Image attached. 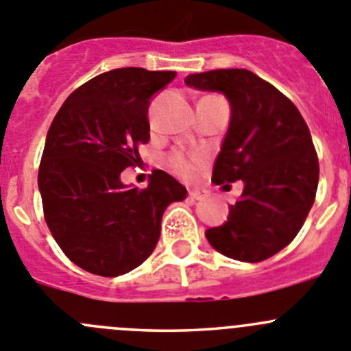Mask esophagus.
<instances>
[{"instance_id":"esophagus-1","label":"esophagus","mask_w":351,"mask_h":351,"mask_svg":"<svg viewBox=\"0 0 351 351\" xmlns=\"http://www.w3.org/2000/svg\"><path fill=\"white\" fill-rule=\"evenodd\" d=\"M203 196H205V193L199 191V189H193V191H189V199H191V202H198V199H202Z\"/></svg>"}]
</instances>
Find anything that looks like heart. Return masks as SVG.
Returning a JSON list of instances; mask_svg holds the SVG:
<instances>
[{
    "label": "heart",
    "instance_id": "1",
    "mask_svg": "<svg viewBox=\"0 0 351 351\" xmlns=\"http://www.w3.org/2000/svg\"><path fill=\"white\" fill-rule=\"evenodd\" d=\"M202 163H203V158L186 156L182 155V153H172V155L167 158V167H169L172 172L179 173V176H184V178L193 176Z\"/></svg>",
    "mask_w": 351,
    "mask_h": 351
}]
</instances>
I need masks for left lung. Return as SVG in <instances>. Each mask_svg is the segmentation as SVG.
I'll list each match as a JSON object with an SVG mask.
<instances>
[{
  "label": "left lung",
  "mask_w": 351,
  "mask_h": 351,
  "mask_svg": "<svg viewBox=\"0 0 351 351\" xmlns=\"http://www.w3.org/2000/svg\"><path fill=\"white\" fill-rule=\"evenodd\" d=\"M184 82L229 99L231 122L212 181L245 182L228 222L208 229L206 239L239 262L270 258L295 239L315 202L319 158L308 125L288 96L246 69L189 73Z\"/></svg>",
  "instance_id": "left-lung-1"
}]
</instances>
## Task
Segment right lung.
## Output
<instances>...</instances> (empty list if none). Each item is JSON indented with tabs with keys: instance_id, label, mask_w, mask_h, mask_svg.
Wrapping results in <instances>:
<instances>
[{
	"instance_id": "obj_1",
	"label": "right lung",
	"mask_w": 351,
	"mask_h": 351,
	"mask_svg": "<svg viewBox=\"0 0 351 351\" xmlns=\"http://www.w3.org/2000/svg\"><path fill=\"white\" fill-rule=\"evenodd\" d=\"M173 77L172 70L141 66L99 73L65 99L49 125L38 173L45 220L62 252L96 276L141 265L158 243L167 206L188 196L163 170H153L145 189L120 181L149 141V99Z\"/></svg>"
}]
</instances>
